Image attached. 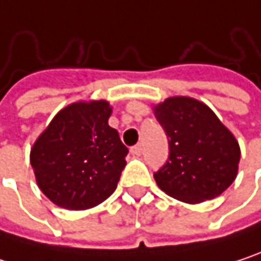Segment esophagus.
Masks as SVG:
<instances>
[{
	"label": "esophagus",
	"instance_id": "34e87169",
	"mask_svg": "<svg viewBox=\"0 0 261 261\" xmlns=\"http://www.w3.org/2000/svg\"><path fill=\"white\" fill-rule=\"evenodd\" d=\"M143 152V145L142 143H137V145H134L133 148H131V154L133 155H140Z\"/></svg>",
	"mask_w": 261,
	"mask_h": 261
}]
</instances>
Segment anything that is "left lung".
Listing matches in <instances>:
<instances>
[{"label":"left lung","mask_w":261,"mask_h":261,"mask_svg":"<svg viewBox=\"0 0 261 261\" xmlns=\"http://www.w3.org/2000/svg\"><path fill=\"white\" fill-rule=\"evenodd\" d=\"M168 136L169 157L154 172L168 195L196 204L221 195L237 175L239 143L202 102L175 96L154 109Z\"/></svg>","instance_id":"1"}]
</instances>
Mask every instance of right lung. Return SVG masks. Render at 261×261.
Listing matches in <instances>:
<instances>
[{
	"label": "right lung",
	"mask_w": 261,
	"mask_h": 261,
	"mask_svg": "<svg viewBox=\"0 0 261 261\" xmlns=\"http://www.w3.org/2000/svg\"><path fill=\"white\" fill-rule=\"evenodd\" d=\"M110 113L106 101L71 104L36 140L30 155L36 180L59 207L90 208L115 192L128 148L109 125Z\"/></svg>",
	"instance_id": "right-lung-1"
}]
</instances>
